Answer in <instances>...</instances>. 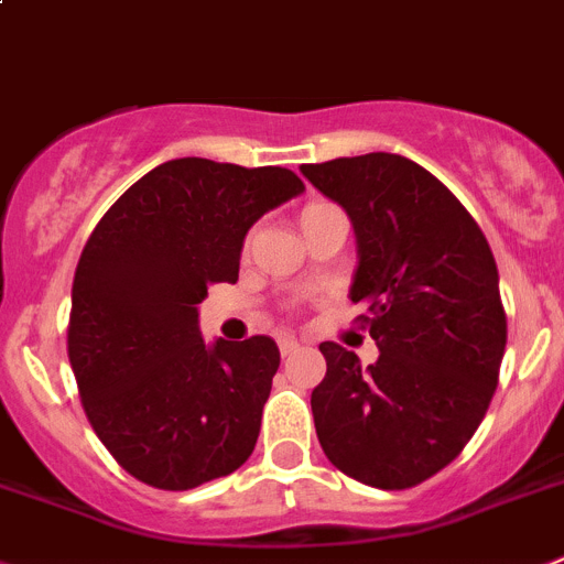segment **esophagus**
<instances>
[{"mask_svg": "<svg viewBox=\"0 0 564 564\" xmlns=\"http://www.w3.org/2000/svg\"><path fill=\"white\" fill-rule=\"evenodd\" d=\"M299 349H302V344H299L296 338H291V335L279 338V355H282V358H291V355H296Z\"/></svg>", "mask_w": 564, "mask_h": 564, "instance_id": "esophagus-1", "label": "esophagus"}]
</instances>
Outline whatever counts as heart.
<instances>
[{
  "instance_id": "obj_1",
  "label": "heart",
  "mask_w": 564,
  "mask_h": 564,
  "mask_svg": "<svg viewBox=\"0 0 564 564\" xmlns=\"http://www.w3.org/2000/svg\"><path fill=\"white\" fill-rule=\"evenodd\" d=\"M329 209H338V206L324 204V200H313V204L302 206V212H299V226L310 224V220L318 218V215H324V212H329Z\"/></svg>"
}]
</instances>
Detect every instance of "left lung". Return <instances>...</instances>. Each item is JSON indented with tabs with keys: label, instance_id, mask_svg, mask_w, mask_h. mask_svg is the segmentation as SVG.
Segmentation results:
<instances>
[{
	"label": "left lung",
	"instance_id": "1",
	"mask_svg": "<svg viewBox=\"0 0 564 564\" xmlns=\"http://www.w3.org/2000/svg\"><path fill=\"white\" fill-rule=\"evenodd\" d=\"M352 218L355 304L380 358L324 340L327 375L310 405L318 442L344 475L411 489L444 469L498 389L506 310L481 226L436 175L397 153L302 164Z\"/></svg>",
	"mask_w": 564,
	"mask_h": 564
}]
</instances>
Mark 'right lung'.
Here are the masks:
<instances>
[{
	"label": "right lung",
	"mask_w": 564,
	"mask_h": 564,
	"mask_svg": "<svg viewBox=\"0 0 564 564\" xmlns=\"http://www.w3.org/2000/svg\"><path fill=\"white\" fill-rule=\"evenodd\" d=\"M302 189L285 167L173 159L83 246L66 349L97 438L137 481L184 492L254 451L279 349L268 335L206 346L198 304L237 282L248 229Z\"/></svg>",
	"instance_id": "1"
}]
</instances>
